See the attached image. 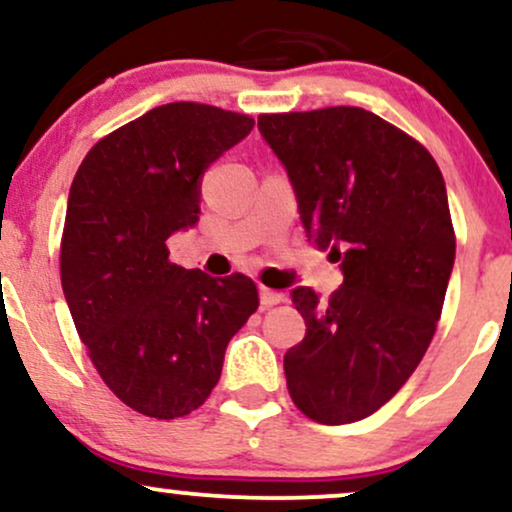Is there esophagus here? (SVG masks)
I'll return each mask as SVG.
<instances>
[{"label": "esophagus", "instance_id": "esophagus-1", "mask_svg": "<svg viewBox=\"0 0 512 512\" xmlns=\"http://www.w3.org/2000/svg\"><path fill=\"white\" fill-rule=\"evenodd\" d=\"M286 301V293L284 291H274V289H267V286H262L260 289V303L262 308H272V305H279Z\"/></svg>", "mask_w": 512, "mask_h": 512}]
</instances>
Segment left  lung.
<instances>
[{
  "mask_svg": "<svg viewBox=\"0 0 512 512\" xmlns=\"http://www.w3.org/2000/svg\"><path fill=\"white\" fill-rule=\"evenodd\" d=\"M257 127L305 233L344 272L327 303L293 289L308 332L286 351V387L317 424L361 421L397 395L436 334L455 262L445 180L424 144L363 108L260 115Z\"/></svg>",
  "mask_w": 512,
  "mask_h": 512,
  "instance_id": "8db88e82",
  "label": "left lung"
}]
</instances>
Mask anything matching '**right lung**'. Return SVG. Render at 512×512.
<instances>
[{"label": "right lung", "mask_w": 512, "mask_h": 512, "mask_svg": "<svg viewBox=\"0 0 512 512\" xmlns=\"http://www.w3.org/2000/svg\"><path fill=\"white\" fill-rule=\"evenodd\" d=\"M250 115L168 103L93 144L69 190L62 291L103 383L129 409L178 419L207 402L231 337L260 305L250 276L168 260L199 219V178L250 134Z\"/></svg>", "instance_id": "right-lung-1"}]
</instances>
